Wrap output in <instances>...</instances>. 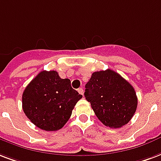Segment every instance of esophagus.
Here are the masks:
<instances>
[{
	"label": "esophagus",
	"mask_w": 161,
	"mask_h": 161,
	"mask_svg": "<svg viewBox=\"0 0 161 161\" xmlns=\"http://www.w3.org/2000/svg\"><path fill=\"white\" fill-rule=\"evenodd\" d=\"M78 93H79V94H82V95H83V93H84V92H83V89H82V88H79V89H78Z\"/></svg>",
	"instance_id": "34e87169"
}]
</instances>
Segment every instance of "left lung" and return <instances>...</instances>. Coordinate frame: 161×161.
I'll use <instances>...</instances> for the list:
<instances>
[{
	"label": "left lung",
	"mask_w": 161,
	"mask_h": 161,
	"mask_svg": "<svg viewBox=\"0 0 161 161\" xmlns=\"http://www.w3.org/2000/svg\"><path fill=\"white\" fill-rule=\"evenodd\" d=\"M85 89L86 100L106 127L118 128L124 126L137 110L138 98L133 87L112 70L94 72Z\"/></svg>",
	"instance_id": "left-lung-1"
}]
</instances>
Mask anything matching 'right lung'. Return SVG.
<instances>
[{
	"instance_id": "1",
	"label": "right lung",
	"mask_w": 161,
	"mask_h": 161,
	"mask_svg": "<svg viewBox=\"0 0 161 161\" xmlns=\"http://www.w3.org/2000/svg\"><path fill=\"white\" fill-rule=\"evenodd\" d=\"M22 97L27 117L49 132L63 127L83 95L72 89L70 79H62L56 71H42L25 88Z\"/></svg>"
}]
</instances>
